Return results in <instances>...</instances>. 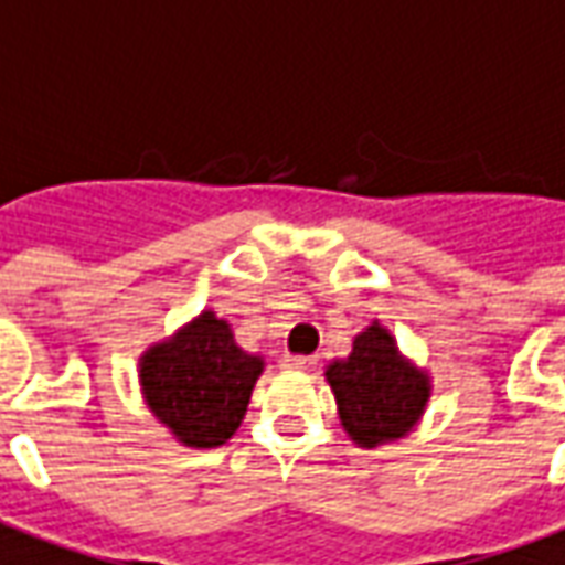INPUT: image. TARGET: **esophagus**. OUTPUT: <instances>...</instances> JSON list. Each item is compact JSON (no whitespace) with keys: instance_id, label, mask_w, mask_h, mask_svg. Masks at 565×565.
Returning a JSON list of instances; mask_svg holds the SVG:
<instances>
[{"instance_id":"esophagus-1","label":"esophagus","mask_w":565,"mask_h":565,"mask_svg":"<svg viewBox=\"0 0 565 565\" xmlns=\"http://www.w3.org/2000/svg\"><path fill=\"white\" fill-rule=\"evenodd\" d=\"M284 370H311L315 358H302V354H284L281 358Z\"/></svg>"}]
</instances>
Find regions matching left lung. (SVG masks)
<instances>
[{"label":"left lung","mask_w":565,"mask_h":565,"mask_svg":"<svg viewBox=\"0 0 565 565\" xmlns=\"http://www.w3.org/2000/svg\"><path fill=\"white\" fill-rule=\"evenodd\" d=\"M323 379L337 397L342 431L364 449L416 431L434 392L431 373L406 358L382 321H370L351 342L349 358L330 361Z\"/></svg>","instance_id":"left-lung-1"}]
</instances>
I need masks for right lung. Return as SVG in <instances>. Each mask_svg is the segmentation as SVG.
Here are the masks:
<instances>
[{
    "instance_id": "add662e5",
    "label": "right lung",
    "mask_w": 565,
    "mask_h": 565,
    "mask_svg": "<svg viewBox=\"0 0 565 565\" xmlns=\"http://www.w3.org/2000/svg\"><path fill=\"white\" fill-rule=\"evenodd\" d=\"M263 370L266 358L244 351L232 323L204 309L140 354L137 379L149 413L177 444L214 449L238 431Z\"/></svg>"
}]
</instances>
